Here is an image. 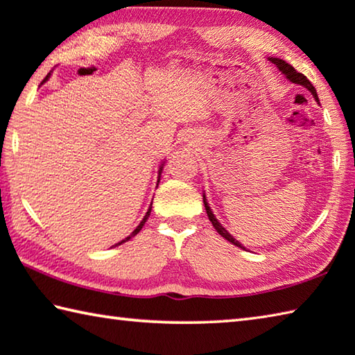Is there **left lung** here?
I'll return each mask as SVG.
<instances>
[{"mask_svg":"<svg viewBox=\"0 0 355 355\" xmlns=\"http://www.w3.org/2000/svg\"><path fill=\"white\" fill-rule=\"evenodd\" d=\"M268 60L272 62V63H275V65L278 67V69L281 71L282 74H284V76L287 77V79H288L290 82H293V83H298V85H302V87H304V88H307L309 92H311V93L313 94V98L318 101L317 89H315V87L312 85L311 80H309L304 74L298 73V71H296V69H295L292 65H288V63H287L286 60H282V59H275V57H268ZM203 203H205L206 214H208L209 220H211V223H212V227H214V228L217 230V233L220 234L222 237H225V239H227L228 242H231V243H233V245H236V247L243 248V247H242V243H241L239 241H236L234 237L231 236V234L228 233V231L222 227L220 222H218L217 218H216V216L212 214V211H211V208H209V205H208V202H206V196H205V192H203Z\"/></svg>","mask_w":355,"mask_h":355,"instance_id":"1","label":"left lung"}]
</instances>
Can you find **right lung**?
<instances>
[{
  "label": "right lung",
  "mask_w": 355,
  "mask_h": 355,
  "mask_svg": "<svg viewBox=\"0 0 355 355\" xmlns=\"http://www.w3.org/2000/svg\"><path fill=\"white\" fill-rule=\"evenodd\" d=\"M46 79H48V77H46ZM163 166H164V164H161V167H159V171H158V173H159V175H158V177H161V171H163ZM158 182H159V178H158ZM149 216H150V209L146 212V216H144V218H143V220H141V223L138 225V227H137V228H135V231H133V233H132L130 236H127V237H125V239H124V241H121V242H119L118 245H121L122 242H125V241H128V239H132V237H133V236H137V234L139 233V231H141V228H143V227H144V223H146V220H147V218H149Z\"/></svg>",
  "instance_id": "1"
}]
</instances>
